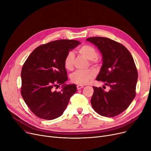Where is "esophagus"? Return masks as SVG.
<instances>
[{
    "mask_svg": "<svg viewBox=\"0 0 151 151\" xmlns=\"http://www.w3.org/2000/svg\"><path fill=\"white\" fill-rule=\"evenodd\" d=\"M76 88H77V89H78V90H80V89L83 88L84 86H81V85H77V86H76Z\"/></svg>",
    "mask_w": 151,
    "mask_h": 151,
    "instance_id": "1",
    "label": "esophagus"
}]
</instances>
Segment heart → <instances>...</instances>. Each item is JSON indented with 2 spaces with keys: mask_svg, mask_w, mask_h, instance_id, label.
<instances>
[{
  "mask_svg": "<svg viewBox=\"0 0 151 151\" xmlns=\"http://www.w3.org/2000/svg\"><path fill=\"white\" fill-rule=\"evenodd\" d=\"M78 52L84 55L87 59L91 60L93 64H97L99 59L97 58L98 53L96 50L92 46L84 45L81 46L78 50ZM75 59L74 53L71 51L68 52L63 60V65L67 70H71L73 68V61ZM95 76V71L92 69L87 70H76L71 75L70 80L71 82L79 85L88 84Z\"/></svg>",
  "mask_w": 151,
  "mask_h": 151,
  "instance_id": "heart-1",
  "label": "heart"
}]
</instances>
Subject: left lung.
Wrapping results in <instances>:
<instances>
[{
	"label": "left lung",
	"instance_id": "obj_1",
	"mask_svg": "<svg viewBox=\"0 0 151 151\" xmlns=\"http://www.w3.org/2000/svg\"><path fill=\"white\" fill-rule=\"evenodd\" d=\"M96 45L103 56V65L96 80L110 87L108 92L93 87L91 105L99 114L113 117L127 108L136 96L138 71L129 51L122 44L100 37L86 39Z\"/></svg>",
	"mask_w": 151,
	"mask_h": 151
}]
</instances>
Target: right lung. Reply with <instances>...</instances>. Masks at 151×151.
Here are the masks:
<instances>
[{
    "instance_id": "add662e5",
    "label": "right lung",
    "mask_w": 151,
    "mask_h": 151,
    "mask_svg": "<svg viewBox=\"0 0 151 151\" xmlns=\"http://www.w3.org/2000/svg\"><path fill=\"white\" fill-rule=\"evenodd\" d=\"M80 42L59 40L38 46L23 64L21 93L30 111L37 117L52 120L60 116L70 97L76 92L75 84L65 85L68 80L63 60L70 50ZM63 84L60 91L55 86Z\"/></svg>"
}]
</instances>
